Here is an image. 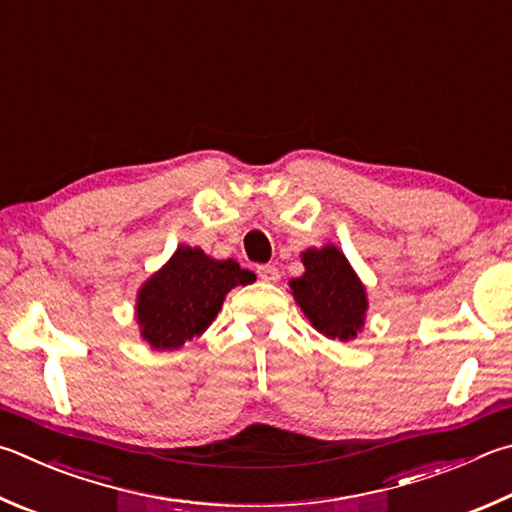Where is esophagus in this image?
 <instances>
[{"mask_svg":"<svg viewBox=\"0 0 512 512\" xmlns=\"http://www.w3.org/2000/svg\"><path fill=\"white\" fill-rule=\"evenodd\" d=\"M257 277H259V280H262V282L275 284L277 280H280V271H277V266H273V264L257 266Z\"/></svg>","mask_w":512,"mask_h":512,"instance_id":"obj_1","label":"esophagus"}]
</instances>
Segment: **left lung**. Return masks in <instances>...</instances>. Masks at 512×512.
I'll list each match as a JSON object with an SVG mask.
<instances>
[{
    "mask_svg": "<svg viewBox=\"0 0 512 512\" xmlns=\"http://www.w3.org/2000/svg\"><path fill=\"white\" fill-rule=\"evenodd\" d=\"M304 275L291 280V291L306 318L320 333L347 342L365 324L367 295L347 257L336 246L302 253Z\"/></svg>",
    "mask_w": 512,
    "mask_h": 512,
    "instance_id": "left-lung-1",
    "label": "left lung"
}]
</instances>
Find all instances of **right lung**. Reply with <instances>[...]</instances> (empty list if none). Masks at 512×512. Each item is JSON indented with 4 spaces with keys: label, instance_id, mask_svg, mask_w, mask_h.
<instances>
[{
    "label": "right lung",
    "instance_id": "add662e5",
    "mask_svg": "<svg viewBox=\"0 0 512 512\" xmlns=\"http://www.w3.org/2000/svg\"><path fill=\"white\" fill-rule=\"evenodd\" d=\"M255 282V273L232 259L219 262L201 248L181 246L138 293L136 320L154 349H179L206 331L235 286Z\"/></svg>",
    "mask_w": 512,
    "mask_h": 512
}]
</instances>
